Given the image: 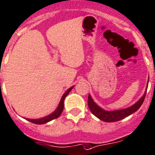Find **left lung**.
I'll return each instance as SVG.
<instances>
[{
    "mask_svg": "<svg viewBox=\"0 0 155 155\" xmlns=\"http://www.w3.org/2000/svg\"><path fill=\"white\" fill-rule=\"evenodd\" d=\"M148 79H149V78H148ZM147 88H148V85H147L146 88H145V93H144L143 95L140 97V99H139L138 101H136L134 104L129 107L127 108H124V109L120 110H104L103 108L99 107L98 105L94 101V100H93L92 97H91L90 94H88V107H89L91 112L92 113L95 117H97L98 119H100L101 120L107 123L119 121L120 120L124 119V118H126L127 117H128V116L131 115L132 114H133V113L136 112V111H137L139 109V107L142 106V103H143L144 100H145Z\"/></svg>",
    "mask_w": 155,
    "mask_h": 155,
    "instance_id": "8db88e82",
    "label": "left lung"
}]
</instances>
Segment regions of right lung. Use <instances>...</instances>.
<instances>
[{"label":"right lung","instance_id":"obj_1","mask_svg":"<svg viewBox=\"0 0 155 155\" xmlns=\"http://www.w3.org/2000/svg\"><path fill=\"white\" fill-rule=\"evenodd\" d=\"M74 87V85L72 87H70V88L66 91V92L63 94L62 97H61V101H60V103L58 104V107L56 108L54 112H52L51 114H49V115L46 116V117H41V118H38V119H28V118H25V120L29 122L33 123V124H47V123L50 122V121L53 120L54 119H56V118L59 117L60 115L62 113L63 110H64V100H65V97H67V94L70 93V91L73 89V88Z\"/></svg>","mask_w":155,"mask_h":155}]
</instances>
